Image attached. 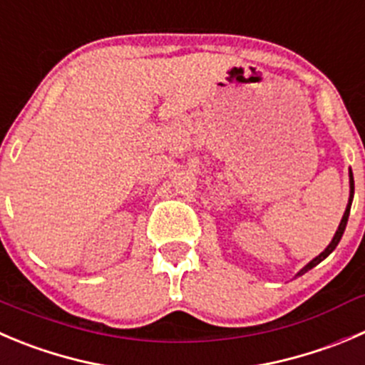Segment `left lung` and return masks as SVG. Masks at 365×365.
<instances>
[{"label": "left lung", "mask_w": 365, "mask_h": 365, "mask_svg": "<svg viewBox=\"0 0 365 365\" xmlns=\"http://www.w3.org/2000/svg\"><path fill=\"white\" fill-rule=\"evenodd\" d=\"M353 195H355V180H353V172H351V170H349V200H348V206H346L344 217H342L341 224H339V229H336V232H335V237H333V240L329 242V245H328V247H326L324 251L321 252V255H319V256H315V258L312 259V262L308 263V265H304L303 269H301L299 272L296 274V276H303L304 272H308V270H310V269H314L315 265H319V263H321L322 259H324V258H328V256L331 255L333 251H335V247H336V245H339V242H341L342 235H344L346 224H348V218H349V210H351V202H353Z\"/></svg>", "instance_id": "left-lung-1"}]
</instances>
